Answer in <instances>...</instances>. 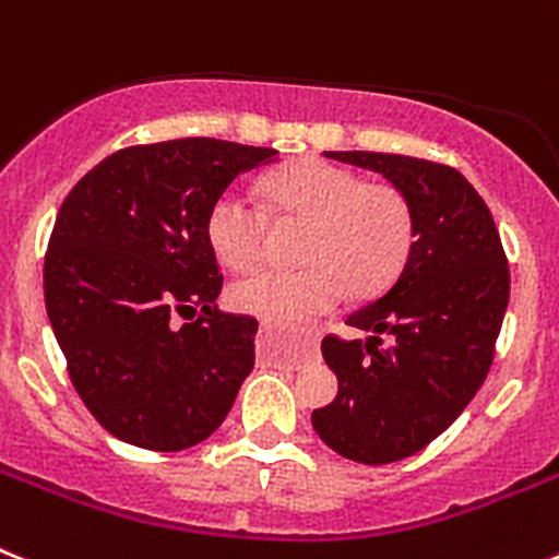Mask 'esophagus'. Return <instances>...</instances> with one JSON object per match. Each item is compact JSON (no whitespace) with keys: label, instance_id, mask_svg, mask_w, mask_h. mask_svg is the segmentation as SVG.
I'll use <instances>...</instances> for the list:
<instances>
[{"label":"esophagus","instance_id":"1","mask_svg":"<svg viewBox=\"0 0 559 559\" xmlns=\"http://www.w3.org/2000/svg\"><path fill=\"white\" fill-rule=\"evenodd\" d=\"M271 333H274V328H263V335H271ZM313 347H316L313 341H305V344H302V353L310 355V353H313Z\"/></svg>","mask_w":559,"mask_h":559}]
</instances>
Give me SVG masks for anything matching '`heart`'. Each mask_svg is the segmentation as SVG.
Returning a JSON list of instances; mask_svg holds the SVG:
<instances>
[{
  "instance_id": "1",
  "label": "heart",
  "mask_w": 559,
  "mask_h": 559,
  "mask_svg": "<svg viewBox=\"0 0 559 559\" xmlns=\"http://www.w3.org/2000/svg\"><path fill=\"white\" fill-rule=\"evenodd\" d=\"M274 218L305 224L299 269H260L229 288V305L263 322L294 324L330 313L349 288L372 296L406 269L414 249V210L400 187L367 181L349 167L299 159L265 181ZM269 210L229 187L206 212V240L221 263L246 271L260 263Z\"/></svg>"
}]
</instances>
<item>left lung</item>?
<instances>
[{
  "mask_svg": "<svg viewBox=\"0 0 559 559\" xmlns=\"http://www.w3.org/2000/svg\"><path fill=\"white\" fill-rule=\"evenodd\" d=\"M324 156L400 187L417 231L392 288L347 319L372 335H324L338 394L316 408L313 428L344 459L400 462L431 445L481 389L510 302V263L490 210L456 167L374 151Z\"/></svg>",
  "mask_w": 559,
  "mask_h": 559,
  "instance_id": "obj_1",
  "label": "left lung"
}]
</instances>
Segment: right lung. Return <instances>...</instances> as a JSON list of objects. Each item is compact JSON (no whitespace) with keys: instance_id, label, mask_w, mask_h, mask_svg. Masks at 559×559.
<instances>
[{"instance_id":"right-lung-1","label":"right lung","mask_w":559,"mask_h":559,"mask_svg":"<svg viewBox=\"0 0 559 559\" xmlns=\"http://www.w3.org/2000/svg\"><path fill=\"white\" fill-rule=\"evenodd\" d=\"M274 156L210 136L131 145L63 199L44 257L49 324L75 392L128 445H199L254 367L257 319L215 308L206 212Z\"/></svg>"}]
</instances>
